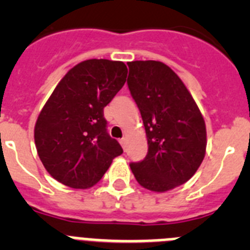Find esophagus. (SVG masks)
<instances>
[{"label": "esophagus", "mask_w": 250, "mask_h": 250, "mask_svg": "<svg viewBox=\"0 0 250 250\" xmlns=\"http://www.w3.org/2000/svg\"><path fill=\"white\" fill-rule=\"evenodd\" d=\"M120 144H121V146L125 149V147H126V139H125V138L120 139Z\"/></svg>", "instance_id": "34e87169"}]
</instances>
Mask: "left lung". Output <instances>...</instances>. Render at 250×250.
<instances>
[{
	"label": "left lung",
	"mask_w": 250,
	"mask_h": 250,
	"mask_svg": "<svg viewBox=\"0 0 250 250\" xmlns=\"http://www.w3.org/2000/svg\"><path fill=\"white\" fill-rule=\"evenodd\" d=\"M127 86L146 132L147 155L130 169L147 190L164 193L187 183L207 150L199 107L180 77L160 61H131Z\"/></svg>",
	"instance_id": "obj_1"
}]
</instances>
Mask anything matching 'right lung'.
Wrapping results in <instances>:
<instances>
[{"label":"right lung","instance_id":"1","mask_svg":"<svg viewBox=\"0 0 250 250\" xmlns=\"http://www.w3.org/2000/svg\"><path fill=\"white\" fill-rule=\"evenodd\" d=\"M123 61L91 59L68 70L40 112L35 144L54 179L74 189L94 187L123 154L106 131L104 107L126 81Z\"/></svg>","mask_w":250,"mask_h":250}]
</instances>
